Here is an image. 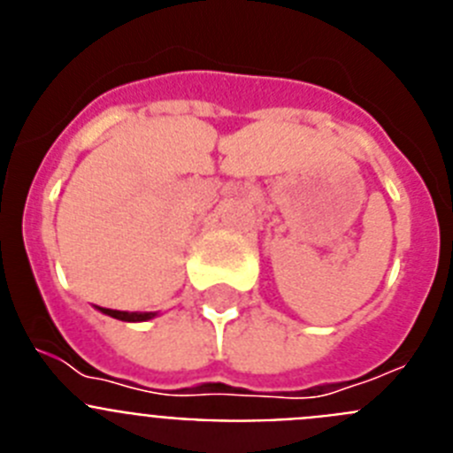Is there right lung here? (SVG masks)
<instances>
[{
    "label": "right lung",
    "instance_id": "1",
    "mask_svg": "<svg viewBox=\"0 0 453 453\" xmlns=\"http://www.w3.org/2000/svg\"><path fill=\"white\" fill-rule=\"evenodd\" d=\"M99 311L115 319H122V322H145V319L154 318V313H127V311H113V308H99Z\"/></svg>",
    "mask_w": 453,
    "mask_h": 453
}]
</instances>
